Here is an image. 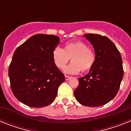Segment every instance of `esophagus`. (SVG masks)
<instances>
[{"label": "esophagus", "mask_w": 131, "mask_h": 131, "mask_svg": "<svg viewBox=\"0 0 131 131\" xmlns=\"http://www.w3.org/2000/svg\"><path fill=\"white\" fill-rule=\"evenodd\" d=\"M65 79H66V80L68 81V80H69L70 79H71V77H69V76L66 75V77H65Z\"/></svg>", "instance_id": "obj_1"}]
</instances>
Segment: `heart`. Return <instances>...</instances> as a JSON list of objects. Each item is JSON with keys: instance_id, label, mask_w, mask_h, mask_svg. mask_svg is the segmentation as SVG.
<instances>
[{"instance_id": "b5f03b06", "label": "heart", "mask_w": 131, "mask_h": 131, "mask_svg": "<svg viewBox=\"0 0 131 131\" xmlns=\"http://www.w3.org/2000/svg\"><path fill=\"white\" fill-rule=\"evenodd\" d=\"M71 58L72 63L66 68ZM52 60L58 69L64 70L66 73L77 74L91 70L95 64L96 54L89 46L81 40L68 42L63 49L56 47L52 52Z\"/></svg>"}]
</instances>
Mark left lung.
Returning <instances> with one entry per match:
<instances>
[{
    "instance_id": "left-lung-1",
    "label": "left lung",
    "mask_w": 131,
    "mask_h": 131,
    "mask_svg": "<svg viewBox=\"0 0 131 131\" xmlns=\"http://www.w3.org/2000/svg\"><path fill=\"white\" fill-rule=\"evenodd\" d=\"M93 46L96 62L84 77L79 78L74 95L83 106L98 107L115 98L123 77L120 53L110 39L98 34H84Z\"/></svg>"
}]
</instances>
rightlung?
Wrapping results in <instances>:
<instances>
[{"label": "right lung", "instance_id": "obj_1", "mask_svg": "<svg viewBox=\"0 0 131 131\" xmlns=\"http://www.w3.org/2000/svg\"><path fill=\"white\" fill-rule=\"evenodd\" d=\"M60 43L53 35L37 34L16 48L8 69L10 86L19 102L33 107L50 104L65 76L56 66L52 52Z\"/></svg>", "mask_w": 131, "mask_h": 131}]
</instances>
